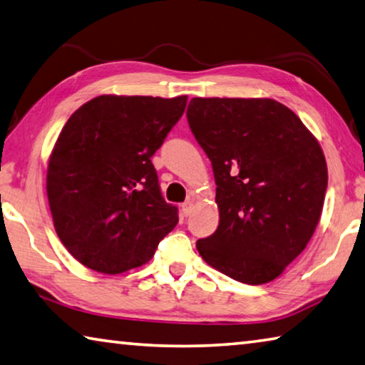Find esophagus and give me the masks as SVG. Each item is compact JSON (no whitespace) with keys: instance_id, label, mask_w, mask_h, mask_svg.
<instances>
[{"instance_id":"1","label":"esophagus","mask_w":365,"mask_h":365,"mask_svg":"<svg viewBox=\"0 0 365 365\" xmlns=\"http://www.w3.org/2000/svg\"><path fill=\"white\" fill-rule=\"evenodd\" d=\"M181 210H182V215L184 216H189L190 213H192V210H194V202L192 200H187L186 203H182Z\"/></svg>"}]
</instances>
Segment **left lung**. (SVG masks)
I'll list each match as a JSON object with an SVG mask.
<instances>
[{
	"label": "left lung",
	"instance_id": "left-lung-1",
	"mask_svg": "<svg viewBox=\"0 0 365 365\" xmlns=\"http://www.w3.org/2000/svg\"><path fill=\"white\" fill-rule=\"evenodd\" d=\"M187 121L218 186L220 226L197 250L242 284L271 282L321 220L329 178L321 144L295 112L267 98H194Z\"/></svg>",
	"mask_w": 365,
	"mask_h": 365
}]
</instances>
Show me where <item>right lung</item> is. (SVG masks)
<instances>
[{
  "label": "right lung",
  "mask_w": 365,
  "mask_h": 365,
  "mask_svg": "<svg viewBox=\"0 0 365 365\" xmlns=\"http://www.w3.org/2000/svg\"><path fill=\"white\" fill-rule=\"evenodd\" d=\"M187 96L102 94L72 113L49 155L46 194L56 232L83 266L121 274L153 258L178 225L150 157Z\"/></svg>",
  "instance_id": "1"
}]
</instances>
